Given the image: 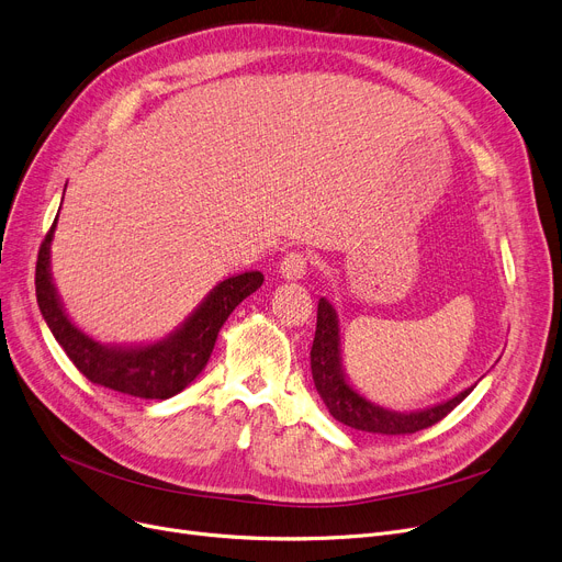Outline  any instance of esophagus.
I'll use <instances>...</instances> for the list:
<instances>
[{"label": "esophagus", "mask_w": 562, "mask_h": 562, "mask_svg": "<svg viewBox=\"0 0 562 562\" xmlns=\"http://www.w3.org/2000/svg\"><path fill=\"white\" fill-rule=\"evenodd\" d=\"M310 269V261L303 252H286L280 261V273L286 280H301L307 276Z\"/></svg>", "instance_id": "34e87169"}]
</instances>
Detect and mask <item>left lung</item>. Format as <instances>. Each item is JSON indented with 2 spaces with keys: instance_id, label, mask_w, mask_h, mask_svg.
Masks as SVG:
<instances>
[{
  "instance_id": "left-lung-1",
  "label": "left lung",
  "mask_w": 562,
  "mask_h": 562,
  "mask_svg": "<svg viewBox=\"0 0 562 562\" xmlns=\"http://www.w3.org/2000/svg\"><path fill=\"white\" fill-rule=\"evenodd\" d=\"M310 364L314 387L323 403H326L330 415L344 426L375 435H407L424 430L445 419L449 412L456 405H460L471 394V390L476 387H467L453 398L409 412H398L369 401L364 394H360L350 385L348 373L344 369L339 316L328 299L318 301L316 335L310 352Z\"/></svg>"
}]
</instances>
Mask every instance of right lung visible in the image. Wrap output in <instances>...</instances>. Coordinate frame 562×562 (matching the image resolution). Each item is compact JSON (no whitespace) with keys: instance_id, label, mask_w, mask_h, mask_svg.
Segmentation results:
<instances>
[{"instance_id":"obj_1","label":"right lung","mask_w":562,"mask_h":562,"mask_svg":"<svg viewBox=\"0 0 562 562\" xmlns=\"http://www.w3.org/2000/svg\"><path fill=\"white\" fill-rule=\"evenodd\" d=\"M56 221L58 216L38 250V307L47 328L61 344L72 364L95 385L113 392L164 401L187 390L210 362L227 316L263 282L259 271L229 276L206 293L202 303L166 337L147 344H100L75 326L56 291L52 278V239Z\"/></svg>"}]
</instances>
